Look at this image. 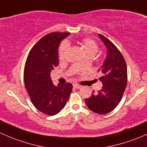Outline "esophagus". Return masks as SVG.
Masks as SVG:
<instances>
[{
    "label": "esophagus",
    "instance_id": "obj_1",
    "mask_svg": "<svg viewBox=\"0 0 147 147\" xmlns=\"http://www.w3.org/2000/svg\"><path fill=\"white\" fill-rule=\"evenodd\" d=\"M73 86L75 88H77V89H80V88L81 87V86L79 85V84H75H75H73Z\"/></svg>",
    "mask_w": 147,
    "mask_h": 147
}]
</instances>
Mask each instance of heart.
Returning <instances> with one entry per match:
<instances>
[{
    "label": "heart",
    "mask_w": 147,
    "mask_h": 147,
    "mask_svg": "<svg viewBox=\"0 0 147 147\" xmlns=\"http://www.w3.org/2000/svg\"><path fill=\"white\" fill-rule=\"evenodd\" d=\"M83 49L85 52L86 55L87 57H94L97 53L98 51V46L94 40L91 38H84L82 41ZM68 50V43L63 42L59 48L58 51V56L61 62H63L65 59V55ZM80 66L84 65V63H82L80 64Z\"/></svg>",
    "instance_id": "obj_1"
}]
</instances>
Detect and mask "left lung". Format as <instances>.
<instances>
[{
	"label": "left lung",
	"instance_id": "obj_1",
	"mask_svg": "<svg viewBox=\"0 0 147 147\" xmlns=\"http://www.w3.org/2000/svg\"><path fill=\"white\" fill-rule=\"evenodd\" d=\"M98 37L107 49L106 60L98 69L102 75L98 80L103 87L96 94L93 91L85 103L96 113L106 114L114 110L121 101L127 86V71L125 61L116 46L103 35L98 34Z\"/></svg>",
	"mask_w": 147,
	"mask_h": 147
}]
</instances>
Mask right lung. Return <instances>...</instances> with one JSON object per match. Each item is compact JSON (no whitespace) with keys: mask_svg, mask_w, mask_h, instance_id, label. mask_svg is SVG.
Returning <instances> with one entry per match:
<instances>
[{"mask_svg":"<svg viewBox=\"0 0 147 147\" xmlns=\"http://www.w3.org/2000/svg\"><path fill=\"white\" fill-rule=\"evenodd\" d=\"M69 33L53 32L41 38L27 56L24 81L32 103L36 109L48 115L61 111L72 93L70 83L55 86L51 72L58 65V47Z\"/></svg>","mask_w":147,"mask_h":147,"instance_id":"add662e5","label":"right lung"}]
</instances>
